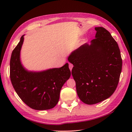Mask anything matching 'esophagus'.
Returning <instances> with one entry per match:
<instances>
[{"instance_id":"34e87169","label":"esophagus","mask_w":132,"mask_h":132,"mask_svg":"<svg viewBox=\"0 0 132 132\" xmlns=\"http://www.w3.org/2000/svg\"><path fill=\"white\" fill-rule=\"evenodd\" d=\"M72 68H73V64L71 63H69V69L70 70V71L72 70Z\"/></svg>"}]
</instances>
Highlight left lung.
I'll use <instances>...</instances> for the list:
<instances>
[{"instance_id": "8db88e82", "label": "left lung", "mask_w": 132, "mask_h": 132, "mask_svg": "<svg viewBox=\"0 0 132 132\" xmlns=\"http://www.w3.org/2000/svg\"><path fill=\"white\" fill-rule=\"evenodd\" d=\"M95 38L71 53V74L78 96L87 104H95L110 97L116 90L122 70L117 42L103 27H95Z\"/></svg>"}]
</instances>
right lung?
Listing matches in <instances>:
<instances>
[{
    "mask_svg": "<svg viewBox=\"0 0 132 132\" xmlns=\"http://www.w3.org/2000/svg\"><path fill=\"white\" fill-rule=\"evenodd\" d=\"M24 36L11 54V83L20 98L30 108L38 111L52 109L58 103L61 89L70 77L69 64L41 71L28 70L20 60Z\"/></svg>",
    "mask_w": 132,
    "mask_h": 132,
    "instance_id": "add662e5",
    "label": "right lung"
}]
</instances>
